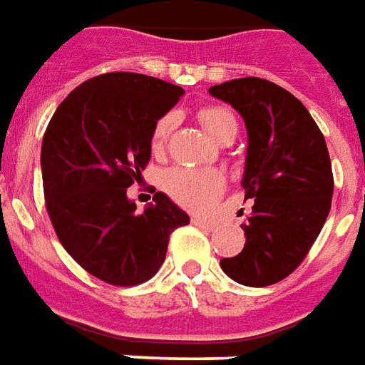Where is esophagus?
Listing matches in <instances>:
<instances>
[{"label": "esophagus", "mask_w": 365, "mask_h": 365, "mask_svg": "<svg viewBox=\"0 0 365 365\" xmlns=\"http://www.w3.org/2000/svg\"><path fill=\"white\" fill-rule=\"evenodd\" d=\"M191 222L195 224L197 228H201V230H207V232H212L218 228V224L210 222V220H205V218H199V217L191 218Z\"/></svg>", "instance_id": "obj_1"}]
</instances>
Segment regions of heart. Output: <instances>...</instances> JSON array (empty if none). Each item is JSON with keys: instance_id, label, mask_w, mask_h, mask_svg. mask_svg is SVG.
Returning a JSON list of instances; mask_svg holds the SVG:
<instances>
[{"instance_id": "b5f03b06", "label": "heart", "mask_w": 365, "mask_h": 365, "mask_svg": "<svg viewBox=\"0 0 365 365\" xmlns=\"http://www.w3.org/2000/svg\"><path fill=\"white\" fill-rule=\"evenodd\" d=\"M199 120L207 129V133L217 143L226 139H236L237 120L232 110L224 106H207L199 112ZM178 125V115L166 114L156 121L150 133V150L153 155L160 156L166 150L170 137ZM164 191L170 199L182 205L183 209L193 212H205L226 190V178L218 170H193V168H172L164 174L162 180Z\"/></svg>"}]
</instances>
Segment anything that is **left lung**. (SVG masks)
<instances>
[{"mask_svg": "<svg viewBox=\"0 0 365 365\" xmlns=\"http://www.w3.org/2000/svg\"><path fill=\"white\" fill-rule=\"evenodd\" d=\"M209 93L244 118L242 185L253 201L242 224L244 250L220 259V267L244 286L277 284L306 259L331 210L334 182L325 137L307 108L271 81L244 77Z\"/></svg>", "mask_w": 365, "mask_h": 365, "instance_id": "obj_1", "label": "left lung"}]
</instances>
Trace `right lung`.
Here are the masks:
<instances>
[{
  "label": "right lung",
  "mask_w": 365,
  "mask_h": 365,
  "mask_svg": "<svg viewBox=\"0 0 365 365\" xmlns=\"http://www.w3.org/2000/svg\"><path fill=\"white\" fill-rule=\"evenodd\" d=\"M183 88L141 73H104L67 96L42 141L46 210L59 242L86 272L114 286L153 279L170 234L190 217L156 191L143 212L128 199L150 160L155 123Z\"/></svg>",
  "instance_id": "add662e5"
}]
</instances>
